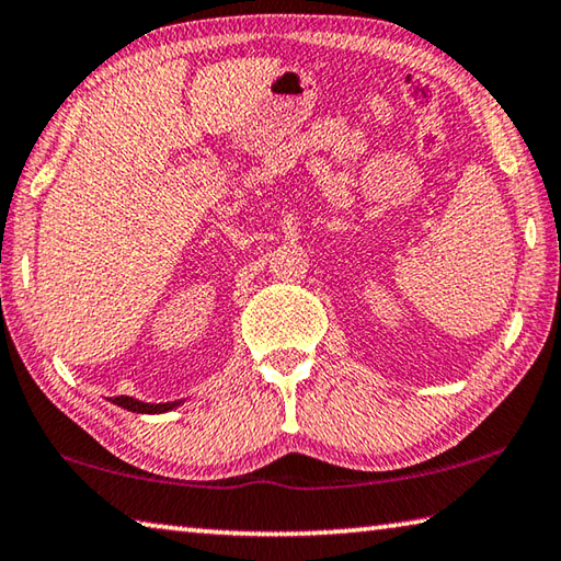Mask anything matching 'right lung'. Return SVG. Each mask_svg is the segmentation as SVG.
Wrapping results in <instances>:
<instances>
[{"label":"right lung","instance_id":"obj_1","mask_svg":"<svg viewBox=\"0 0 561 561\" xmlns=\"http://www.w3.org/2000/svg\"><path fill=\"white\" fill-rule=\"evenodd\" d=\"M113 404L123 407L127 411H135V414H162V411H170L180 407L182 401H167V404H145V401H137L133 397H115Z\"/></svg>","mask_w":561,"mask_h":561}]
</instances>
